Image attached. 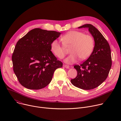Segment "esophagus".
Instances as JSON below:
<instances>
[{
	"instance_id": "34e87169",
	"label": "esophagus",
	"mask_w": 121,
	"mask_h": 121,
	"mask_svg": "<svg viewBox=\"0 0 121 121\" xmlns=\"http://www.w3.org/2000/svg\"><path fill=\"white\" fill-rule=\"evenodd\" d=\"M63 66L65 67V68H67V69L69 68V66L68 65H63Z\"/></svg>"
}]
</instances>
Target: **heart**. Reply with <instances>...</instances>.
I'll list each match as a JSON object with an SVG mask.
<instances>
[{
	"instance_id": "1",
	"label": "heart",
	"mask_w": 121,
	"mask_h": 121,
	"mask_svg": "<svg viewBox=\"0 0 121 121\" xmlns=\"http://www.w3.org/2000/svg\"><path fill=\"white\" fill-rule=\"evenodd\" d=\"M61 40L63 43L57 39L54 40L51 43V49L55 56L62 59L66 54L65 47L71 46L70 52L71 54L64 60L68 64L77 62L79 58L81 60L88 58L94 47L93 38L79 31H68L62 36Z\"/></svg>"
}]
</instances>
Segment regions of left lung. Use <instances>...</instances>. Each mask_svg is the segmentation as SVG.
Segmentation results:
<instances>
[{"mask_svg": "<svg viewBox=\"0 0 121 121\" xmlns=\"http://www.w3.org/2000/svg\"><path fill=\"white\" fill-rule=\"evenodd\" d=\"M82 28L89 29L95 45L89 58L80 65L74 66L78 74L71 82L77 88L90 90L98 87L107 78L112 64L111 52L107 40L94 26L87 24L78 28Z\"/></svg>", "mask_w": 121, "mask_h": 121, "instance_id": "8db88e82", "label": "left lung"}]
</instances>
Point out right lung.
<instances>
[{"mask_svg": "<svg viewBox=\"0 0 121 121\" xmlns=\"http://www.w3.org/2000/svg\"><path fill=\"white\" fill-rule=\"evenodd\" d=\"M61 32L35 28L17 43L12 56L14 72L20 84L30 90L47 86L54 73L62 67L51 51V43Z\"/></svg>", "mask_w": 121, "mask_h": 121, "instance_id": "obj_1", "label": "right lung"}]
</instances>
